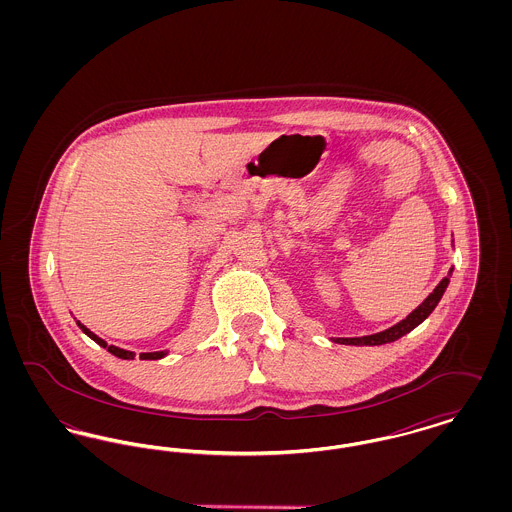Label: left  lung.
Returning a JSON list of instances; mask_svg holds the SVG:
<instances>
[{
  "mask_svg": "<svg viewBox=\"0 0 512 512\" xmlns=\"http://www.w3.org/2000/svg\"><path fill=\"white\" fill-rule=\"evenodd\" d=\"M451 274H453V267L449 268V274L439 282L438 286L434 288V292L430 293V295L414 309L411 315H407V318H403L401 322L393 324L388 330H382V332L370 334V336H363V338H332V341L343 343V345H384V343H391V341L403 338L405 334H409L411 330H414L420 322H424L426 318L430 317V313L438 307L441 295L445 293L447 286H449Z\"/></svg>",
  "mask_w": 512,
  "mask_h": 512,
  "instance_id": "1",
  "label": "left lung"
}]
</instances>
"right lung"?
<instances>
[{
  "instance_id": "1",
  "label": "right lung",
  "mask_w": 512,
  "mask_h": 512,
  "mask_svg": "<svg viewBox=\"0 0 512 512\" xmlns=\"http://www.w3.org/2000/svg\"><path fill=\"white\" fill-rule=\"evenodd\" d=\"M76 324H78V328L88 336V338H92V340L96 341L98 345H101L103 349H107L109 353H113L115 357H119V359H134L136 357V353L134 351H126V349H121V347H117V345H107V341L101 340L99 336H96L92 330H88L84 324H80L78 320H76ZM167 353L169 351H151V353H140V359L142 361H157V359H163V357H167Z\"/></svg>"
}]
</instances>
